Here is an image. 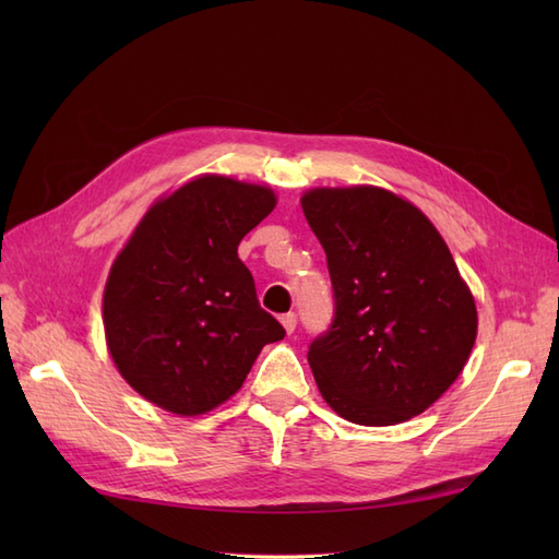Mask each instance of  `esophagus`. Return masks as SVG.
<instances>
[{
    "label": "esophagus",
    "instance_id": "1",
    "mask_svg": "<svg viewBox=\"0 0 559 559\" xmlns=\"http://www.w3.org/2000/svg\"><path fill=\"white\" fill-rule=\"evenodd\" d=\"M280 321H282V326H284V331L286 333H294L296 331V321H298V317H296V312H286V314H282L280 317Z\"/></svg>",
    "mask_w": 559,
    "mask_h": 559
}]
</instances>
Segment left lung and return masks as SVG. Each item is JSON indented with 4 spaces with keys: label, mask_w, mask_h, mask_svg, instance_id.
I'll return each instance as SVG.
<instances>
[{
    "label": "left lung",
    "mask_w": 559,
    "mask_h": 559,
    "mask_svg": "<svg viewBox=\"0 0 559 559\" xmlns=\"http://www.w3.org/2000/svg\"><path fill=\"white\" fill-rule=\"evenodd\" d=\"M300 205L333 284L331 326L308 349L321 396L364 427L425 413L460 378L478 331L441 233L376 186L314 189Z\"/></svg>",
    "instance_id": "left-lung-1"
}]
</instances>
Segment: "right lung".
<instances>
[{
	"label": "right lung",
	"mask_w": 559,
	"mask_h": 559,
	"mask_svg": "<svg viewBox=\"0 0 559 559\" xmlns=\"http://www.w3.org/2000/svg\"><path fill=\"white\" fill-rule=\"evenodd\" d=\"M263 186L193 179L156 202L118 253L105 289V333L132 389L177 415L230 399L267 343L284 337L259 306L238 245L273 212Z\"/></svg>",
	"instance_id": "right-lung-1"
}]
</instances>
